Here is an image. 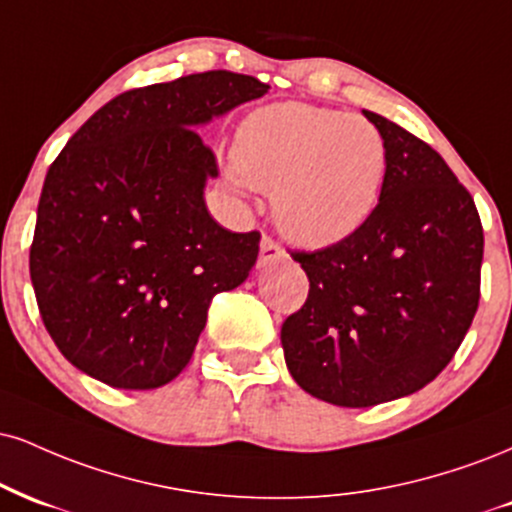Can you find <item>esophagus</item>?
Here are the masks:
<instances>
[{
	"mask_svg": "<svg viewBox=\"0 0 512 512\" xmlns=\"http://www.w3.org/2000/svg\"><path fill=\"white\" fill-rule=\"evenodd\" d=\"M286 257V252H283V248L272 236H262V243H260V260H257V264L260 267H267V264H272L276 260H283Z\"/></svg>",
	"mask_w": 512,
	"mask_h": 512,
	"instance_id": "esophagus-1",
	"label": "esophagus"
}]
</instances>
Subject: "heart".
Listing matches in <instances>:
<instances>
[{
    "label": "heart",
    "instance_id": "heart-1",
    "mask_svg": "<svg viewBox=\"0 0 512 512\" xmlns=\"http://www.w3.org/2000/svg\"><path fill=\"white\" fill-rule=\"evenodd\" d=\"M236 178L274 193L276 226L295 243L324 248L353 236L379 205L389 150L365 116L283 102L240 123Z\"/></svg>",
    "mask_w": 512,
    "mask_h": 512
}]
</instances>
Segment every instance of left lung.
<instances>
[{"mask_svg": "<svg viewBox=\"0 0 512 512\" xmlns=\"http://www.w3.org/2000/svg\"><path fill=\"white\" fill-rule=\"evenodd\" d=\"M365 116L389 150L379 205L341 243L291 250L310 293L281 326L291 377L341 408L410 396L439 377L470 329L482 283L472 195L434 147Z\"/></svg>", "mask_w": 512, "mask_h": 512, "instance_id": "1", "label": "left lung"}]
</instances>
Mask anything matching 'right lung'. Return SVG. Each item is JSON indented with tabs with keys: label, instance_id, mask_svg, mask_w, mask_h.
<instances>
[{
	"label": "right lung",
	"instance_id": "obj_1",
	"mask_svg": "<svg viewBox=\"0 0 512 512\" xmlns=\"http://www.w3.org/2000/svg\"><path fill=\"white\" fill-rule=\"evenodd\" d=\"M269 90L205 71L126 90L97 109L45 176L30 281L61 355L114 389H157L181 374L212 298L248 279L260 231L209 217L219 174L197 126Z\"/></svg>",
	"mask_w": 512,
	"mask_h": 512
}]
</instances>
